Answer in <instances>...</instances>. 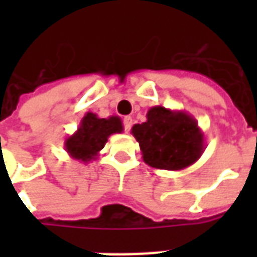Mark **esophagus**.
<instances>
[{
  "instance_id": "34e87169",
  "label": "esophagus",
  "mask_w": 257,
  "mask_h": 257,
  "mask_svg": "<svg viewBox=\"0 0 257 257\" xmlns=\"http://www.w3.org/2000/svg\"><path fill=\"white\" fill-rule=\"evenodd\" d=\"M132 124H133L132 117H131V116L124 117V129H125V132H129V131H131V128H132Z\"/></svg>"
}]
</instances>
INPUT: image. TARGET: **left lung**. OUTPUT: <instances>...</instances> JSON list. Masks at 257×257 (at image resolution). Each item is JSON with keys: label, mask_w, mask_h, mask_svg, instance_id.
Masks as SVG:
<instances>
[{"label": "left lung", "mask_w": 257, "mask_h": 257, "mask_svg": "<svg viewBox=\"0 0 257 257\" xmlns=\"http://www.w3.org/2000/svg\"><path fill=\"white\" fill-rule=\"evenodd\" d=\"M132 135L145 164L157 169L181 171L195 164L205 149L204 133L195 117L160 105L149 109L145 122L133 125Z\"/></svg>", "instance_id": "1"}]
</instances>
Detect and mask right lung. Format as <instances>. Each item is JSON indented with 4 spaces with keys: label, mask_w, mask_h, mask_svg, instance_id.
<instances>
[{
    "label": "right lung",
    "mask_w": 257,
    "mask_h": 257,
    "mask_svg": "<svg viewBox=\"0 0 257 257\" xmlns=\"http://www.w3.org/2000/svg\"><path fill=\"white\" fill-rule=\"evenodd\" d=\"M122 131V121L118 116L100 118L96 113L88 112L82 117L77 131L66 139L64 148L72 159L86 164L96 160L110 135Z\"/></svg>",
    "instance_id": "right-lung-1"
}]
</instances>
